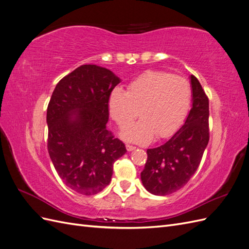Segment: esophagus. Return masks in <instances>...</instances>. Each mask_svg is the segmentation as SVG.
Instances as JSON below:
<instances>
[{
	"instance_id": "34e87169",
	"label": "esophagus",
	"mask_w": 249,
	"mask_h": 249,
	"mask_svg": "<svg viewBox=\"0 0 249 249\" xmlns=\"http://www.w3.org/2000/svg\"><path fill=\"white\" fill-rule=\"evenodd\" d=\"M125 147H126L127 152H132V150H134L135 148H136V146H133V145H130V144H126Z\"/></svg>"
}]
</instances>
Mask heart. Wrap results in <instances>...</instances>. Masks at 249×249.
<instances>
[{
	"label": "heart",
	"instance_id": "1",
	"mask_svg": "<svg viewBox=\"0 0 249 249\" xmlns=\"http://www.w3.org/2000/svg\"><path fill=\"white\" fill-rule=\"evenodd\" d=\"M192 88L185 78L165 71H146L135 79L127 91L116 87L111 91L108 108L111 117L122 126V136L133 142H147L155 136L166 138L184 123L190 110Z\"/></svg>",
	"mask_w": 249,
	"mask_h": 249
}]
</instances>
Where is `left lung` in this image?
<instances>
[{
    "label": "left lung",
    "instance_id": "8db88e82",
    "mask_svg": "<svg viewBox=\"0 0 249 249\" xmlns=\"http://www.w3.org/2000/svg\"><path fill=\"white\" fill-rule=\"evenodd\" d=\"M192 107L185 124L164 144L148 148L141 182L154 195L179 190L197 170L209 142V100L193 74L190 76Z\"/></svg>",
    "mask_w": 249,
    "mask_h": 249
}]
</instances>
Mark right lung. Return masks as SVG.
<instances>
[{"instance_id": "right-lung-1", "label": "right lung", "mask_w": 249, "mask_h": 249, "mask_svg": "<svg viewBox=\"0 0 249 249\" xmlns=\"http://www.w3.org/2000/svg\"><path fill=\"white\" fill-rule=\"evenodd\" d=\"M122 82L111 71L81 65L56 85L47 110L48 149L62 182L83 195L111 182L113 164L126 149L106 129L108 100Z\"/></svg>"}]
</instances>
